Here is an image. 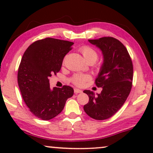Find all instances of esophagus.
I'll return each mask as SVG.
<instances>
[{
    "label": "esophagus",
    "instance_id": "esophagus-1",
    "mask_svg": "<svg viewBox=\"0 0 153 153\" xmlns=\"http://www.w3.org/2000/svg\"><path fill=\"white\" fill-rule=\"evenodd\" d=\"M82 93V91L81 90H79L78 88H74V93L78 94V93Z\"/></svg>",
    "mask_w": 153,
    "mask_h": 153
}]
</instances>
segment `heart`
<instances>
[{
    "mask_svg": "<svg viewBox=\"0 0 153 153\" xmlns=\"http://www.w3.org/2000/svg\"><path fill=\"white\" fill-rule=\"evenodd\" d=\"M80 51L82 53L83 58L86 60V62H95L98 58L97 51L91 47H89V46H83L80 49ZM90 79H91V77L89 75L78 74L74 75L71 81L76 86L82 87Z\"/></svg>",
    "mask_w": 153,
    "mask_h": 153,
    "instance_id": "b5f03b06",
    "label": "heart"
}]
</instances>
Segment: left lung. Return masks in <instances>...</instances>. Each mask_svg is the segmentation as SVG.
Masks as SVG:
<instances>
[{
	"mask_svg": "<svg viewBox=\"0 0 153 153\" xmlns=\"http://www.w3.org/2000/svg\"><path fill=\"white\" fill-rule=\"evenodd\" d=\"M88 41L99 47L104 56V62L95 81L102 91L97 97L93 91H83L89 97L83 109L91 118L103 120L114 116L130 93L133 64L126 47L118 39L103 37Z\"/></svg>",
	"mask_w": 153,
	"mask_h": 153,
	"instance_id": "obj_1",
	"label": "left lung"
}]
</instances>
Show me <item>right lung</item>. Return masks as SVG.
Instances as JSON below:
<instances>
[{
    "label": "right lung",
    "mask_w": 153,
    "mask_h": 153,
    "mask_svg": "<svg viewBox=\"0 0 153 153\" xmlns=\"http://www.w3.org/2000/svg\"><path fill=\"white\" fill-rule=\"evenodd\" d=\"M73 44L47 37L31 44L23 55L18 69L19 87L24 102L37 118L48 120L58 116L74 94L69 85L51 90L49 79L60 70Z\"/></svg>",
    "instance_id": "obj_1"
}]
</instances>
